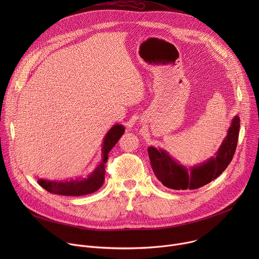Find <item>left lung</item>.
Listing matches in <instances>:
<instances>
[{"label": "left lung", "instance_id": "1", "mask_svg": "<svg viewBox=\"0 0 259 259\" xmlns=\"http://www.w3.org/2000/svg\"><path fill=\"white\" fill-rule=\"evenodd\" d=\"M239 131L240 118L236 116L232 121L227 137L215 154L216 157L189 169L172 159L166 151L150 146L147 152L153 171L165 187L172 190H196L204 187L223 173L233 160L237 149Z\"/></svg>", "mask_w": 259, "mask_h": 259}]
</instances>
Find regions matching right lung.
I'll use <instances>...</instances> for the list:
<instances>
[{
    "mask_svg": "<svg viewBox=\"0 0 259 259\" xmlns=\"http://www.w3.org/2000/svg\"><path fill=\"white\" fill-rule=\"evenodd\" d=\"M125 128L122 125H114L104 137L102 144V162L96 169L83 179H71L66 181H51L46 179H38V183L47 192L60 196H84L96 192L104 182L105 163L108 153L116 145L121 136L124 134Z\"/></svg>",
    "mask_w": 259,
    "mask_h": 259,
    "instance_id": "1",
    "label": "right lung"
}]
</instances>
